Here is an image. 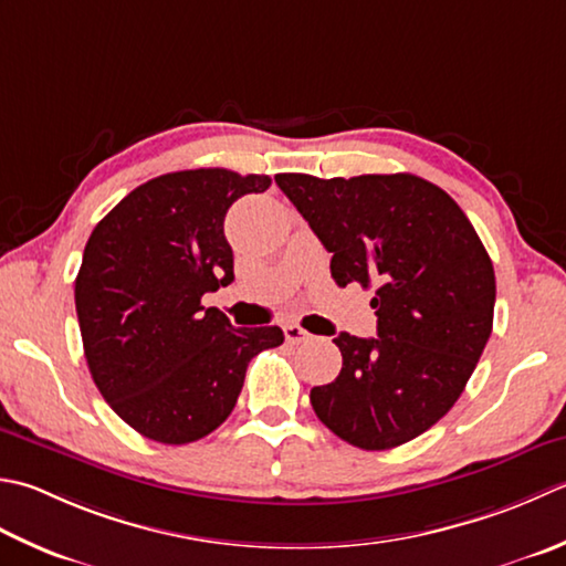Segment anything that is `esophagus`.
<instances>
[{
  "instance_id": "1",
  "label": "esophagus",
  "mask_w": 566,
  "mask_h": 566,
  "mask_svg": "<svg viewBox=\"0 0 566 566\" xmlns=\"http://www.w3.org/2000/svg\"><path fill=\"white\" fill-rule=\"evenodd\" d=\"M284 338H286V343H292V346H298V343L312 340L314 336L308 334V331H304L298 324H286L284 326Z\"/></svg>"
}]
</instances>
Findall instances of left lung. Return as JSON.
<instances>
[{
  "instance_id": "obj_1",
  "label": "left lung",
  "mask_w": 566,
  "mask_h": 566,
  "mask_svg": "<svg viewBox=\"0 0 566 566\" xmlns=\"http://www.w3.org/2000/svg\"><path fill=\"white\" fill-rule=\"evenodd\" d=\"M274 181L334 254L336 284L375 290L378 338H334L343 368L312 390L316 417L365 451L407 444L459 400L491 338L495 274L479 232L415 174Z\"/></svg>"
}]
</instances>
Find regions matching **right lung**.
Masks as SVG:
<instances>
[{
	"label": "right lung",
	"instance_id": "1",
	"mask_svg": "<svg viewBox=\"0 0 566 566\" xmlns=\"http://www.w3.org/2000/svg\"><path fill=\"white\" fill-rule=\"evenodd\" d=\"M270 176L174 171L137 186L87 238L75 312L87 368L119 419L159 444H191L226 422L248 363L282 346L280 326L235 328L206 292L228 286V208Z\"/></svg>",
	"mask_w": 566,
	"mask_h": 566
}]
</instances>
